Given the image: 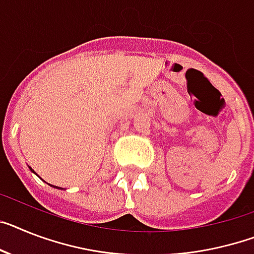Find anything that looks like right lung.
I'll return each mask as SVG.
<instances>
[{
	"label": "right lung",
	"instance_id": "add662e5",
	"mask_svg": "<svg viewBox=\"0 0 254 254\" xmlns=\"http://www.w3.org/2000/svg\"><path fill=\"white\" fill-rule=\"evenodd\" d=\"M31 170H32V169H31ZM32 172H33V170H32Z\"/></svg>",
	"mask_w": 254,
	"mask_h": 254
}]
</instances>
